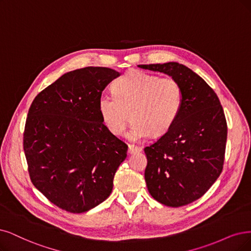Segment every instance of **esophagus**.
<instances>
[{
  "mask_svg": "<svg viewBox=\"0 0 251 251\" xmlns=\"http://www.w3.org/2000/svg\"><path fill=\"white\" fill-rule=\"evenodd\" d=\"M142 151V148L141 147H136V146H133V145H129L128 146V154H134V153H138Z\"/></svg>",
  "mask_w": 251,
  "mask_h": 251,
  "instance_id": "34e87169",
  "label": "esophagus"
}]
</instances>
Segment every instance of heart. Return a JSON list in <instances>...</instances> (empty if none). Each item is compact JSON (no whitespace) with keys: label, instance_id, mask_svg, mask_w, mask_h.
<instances>
[{"label":"heart","instance_id":"1","mask_svg":"<svg viewBox=\"0 0 251 251\" xmlns=\"http://www.w3.org/2000/svg\"><path fill=\"white\" fill-rule=\"evenodd\" d=\"M113 94L102 93L98 111L107 130L122 134L131 113L133 124L127 137L140 141L149 136H161L177 121L183 103L180 83L174 78H160L143 71L132 70L117 79Z\"/></svg>","mask_w":251,"mask_h":251}]
</instances>
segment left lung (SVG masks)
<instances>
[{
	"instance_id": "8db88e82",
	"label": "left lung",
	"mask_w": 251,
	"mask_h": 251,
	"mask_svg": "<svg viewBox=\"0 0 251 251\" xmlns=\"http://www.w3.org/2000/svg\"><path fill=\"white\" fill-rule=\"evenodd\" d=\"M138 67L168 74L182 88L177 121L145 148V180L157 201L169 207L188 205L202 197L221 174L227 136L224 108L213 89L185 65L168 62Z\"/></svg>"
}]
</instances>
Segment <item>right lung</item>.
<instances>
[{"instance_id":"obj_1","label":"right lung","mask_w":251,"mask_h":251,"mask_svg":"<svg viewBox=\"0 0 251 251\" xmlns=\"http://www.w3.org/2000/svg\"><path fill=\"white\" fill-rule=\"evenodd\" d=\"M121 74L86 67L63 74L33 100L24 150L35 187L52 203L83 213L111 193L127 146L101 121L98 99Z\"/></svg>"}]
</instances>
